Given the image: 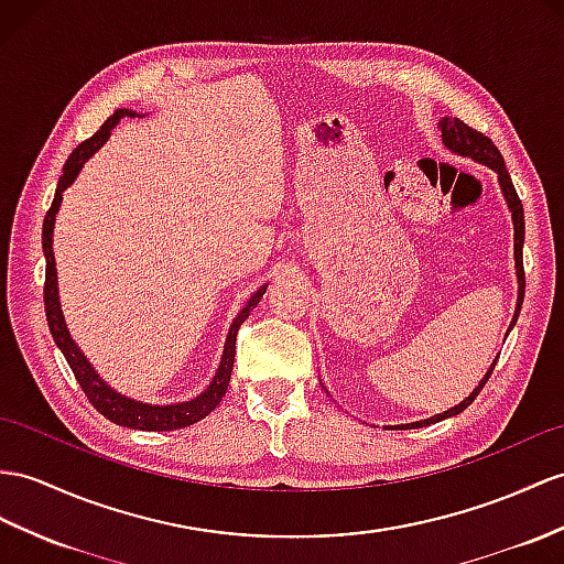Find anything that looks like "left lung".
Instances as JSON below:
<instances>
[{"label":"left lung","instance_id":"8db88e82","mask_svg":"<svg viewBox=\"0 0 564 564\" xmlns=\"http://www.w3.org/2000/svg\"><path fill=\"white\" fill-rule=\"evenodd\" d=\"M437 127H441V131H443V143L452 150V153L464 155V158H471L476 162H484V164H488L490 170L498 172L502 194L507 198V205H510L512 219H514V258H517V278H519V299H517V313H514V321H517V315L521 311V301H524V286H527L524 256H521V249H524V205H521V200L517 196L514 184H512V178H510V172H507V167H505V160L500 155V150L496 148V143L488 139V135L471 129L469 123H464L457 117H445V119H441V123H437ZM514 321H512V325H514ZM492 368H496V366H490L488 376L480 380V386L469 397H466L462 404H457L455 409H447L445 414H437L433 419L400 425V429H423V425H431V423H437V421L459 414V411H464L466 406H469L478 397V392L484 390V386H486L490 373H492Z\"/></svg>","mask_w":564,"mask_h":564}]
</instances>
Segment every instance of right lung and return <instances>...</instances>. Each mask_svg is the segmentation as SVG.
<instances>
[{
	"mask_svg": "<svg viewBox=\"0 0 564 564\" xmlns=\"http://www.w3.org/2000/svg\"><path fill=\"white\" fill-rule=\"evenodd\" d=\"M121 117H133V112H131V109H117V112L102 123L100 131L93 133L88 141L80 143L74 150V153L68 155V160L64 164V174L59 176L57 191H54L52 208L47 210L45 223H43V251H45V260H47V268H45V313H47V325H50L52 339L57 341V347L62 349L66 364L72 366L80 390H84L86 397H88V402L95 409H98L105 419H109L117 425H123V429L176 431V429H186V425L205 419L219 402H223V397L227 394V388H229L231 366H235L237 333H239L241 323L249 318L251 311L258 306L260 296L265 294V286H263V290H258L249 299V304H246V308L237 315L235 323H231L229 335H227V345H225V354H223V361H219L217 373L210 382V388L205 390L203 394H198L196 400L182 402V404H167V406L143 404V402L129 400V397H123V394L115 392L109 386H105L100 376L90 368V364L86 361V356L80 354V349L76 347V341L72 339V335H68V329H66L64 315H62V308H59V296H57V268H54V253H52V229H54V217H57V210L62 205V191L66 186H72V182L78 176L80 167H84L86 160L109 139V131L117 127Z\"/></svg>",
	"mask_w": 564,
	"mask_h": 564,
	"instance_id": "obj_1",
	"label": "right lung"
}]
</instances>
